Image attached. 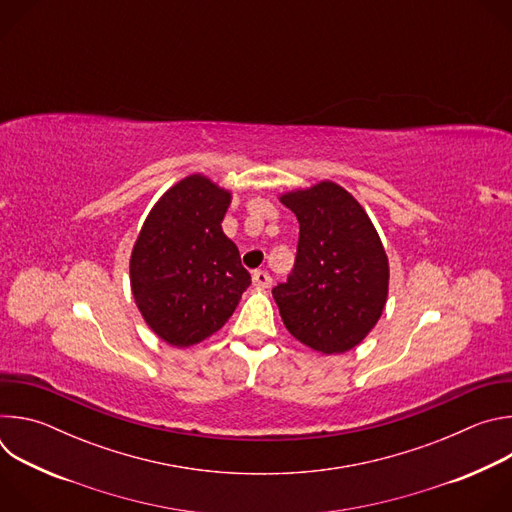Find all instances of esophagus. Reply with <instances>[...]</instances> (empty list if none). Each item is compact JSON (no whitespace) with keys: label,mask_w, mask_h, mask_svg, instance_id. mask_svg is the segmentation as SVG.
<instances>
[{"label":"esophagus","mask_w":512,"mask_h":512,"mask_svg":"<svg viewBox=\"0 0 512 512\" xmlns=\"http://www.w3.org/2000/svg\"><path fill=\"white\" fill-rule=\"evenodd\" d=\"M271 281H273L271 275H269L267 271H263V269H257V271L253 273V283H255L257 287H263V289H265V287L271 285Z\"/></svg>","instance_id":"34e87169"}]
</instances>
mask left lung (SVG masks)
Returning <instances> with one entry per match:
<instances>
[{"label":"left lung","mask_w":512,"mask_h":512,"mask_svg":"<svg viewBox=\"0 0 512 512\" xmlns=\"http://www.w3.org/2000/svg\"><path fill=\"white\" fill-rule=\"evenodd\" d=\"M298 216L296 263L273 287L289 334L322 352L354 348L379 322L389 291L383 243L362 206L338 184L281 196Z\"/></svg>","instance_id":"left-lung-1"}]
</instances>
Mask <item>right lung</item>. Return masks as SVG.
Segmentation results:
<instances>
[{
	"label": "right lung",
	"mask_w": 512,
	"mask_h": 512,
	"mask_svg": "<svg viewBox=\"0 0 512 512\" xmlns=\"http://www.w3.org/2000/svg\"><path fill=\"white\" fill-rule=\"evenodd\" d=\"M229 204L227 190L188 176L162 196L137 237L129 265L133 298L172 346H192L221 330L251 283L221 227Z\"/></svg>",
	"instance_id": "right-lung-1"
}]
</instances>
